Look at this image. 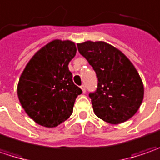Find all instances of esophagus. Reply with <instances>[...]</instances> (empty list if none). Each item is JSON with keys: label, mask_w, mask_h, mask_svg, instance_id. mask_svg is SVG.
Wrapping results in <instances>:
<instances>
[{"label": "esophagus", "mask_w": 160, "mask_h": 160, "mask_svg": "<svg viewBox=\"0 0 160 160\" xmlns=\"http://www.w3.org/2000/svg\"><path fill=\"white\" fill-rule=\"evenodd\" d=\"M80 88H81V89H82V92L85 93V92H86V87H85V85H81Z\"/></svg>", "instance_id": "1"}]
</instances>
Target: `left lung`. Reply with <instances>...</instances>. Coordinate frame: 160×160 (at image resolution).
Listing matches in <instances>:
<instances>
[{
    "mask_svg": "<svg viewBox=\"0 0 160 160\" xmlns=\"http://www.w3.org/2000/svg\"><path fill=\"white\" fill-rule=\"evenodd\" d=\"M77 46L97 74V89L88 95L95 115L112 124L132 117L144 94L142 81L133 64L120 50L102 41H87Z\"/></svg>",
    "mask_w": 160,
    "mask_h": 160,
    "instance_id": "8db88e82",
    "label": "left lung"
}]
</instances>
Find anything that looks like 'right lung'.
Returning a JSON list of instances; mask_svg holds the SVG:
<instances>
[{
  "mask_svg": "<svg viewBox=\"0 0 160 160\" xmlns=\"http://www.w3.org/2000/svg\"><path fill=\"white\" fill-rule=\"evenodd\" d=\"M76 52L72 41L53 40L36 52L19 78V102L28 116L42 126L52 128L67 120L76 98L82 93L68 68Z\"/></svg>",
  "mask_w": 160,
  "mask_h": 160,
  "instance_id": "right-lung-1",
  "label": "right lung"
}]
</instances>
